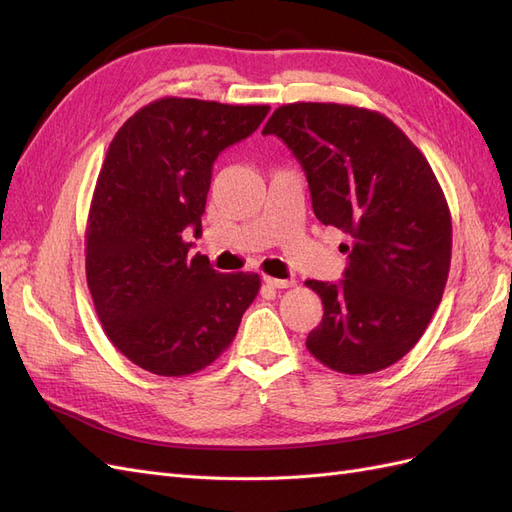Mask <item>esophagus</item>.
Masks as SVG:
<instances>
[{"label": "esophagus", "mask_w": 512, "mask_h": 512, "mask_svg": "<svg viewBox=\"0 0 512 512\" xmlns=\"http://www.w3.org/2000/svg\"><path fill=\"white\" fill-rule=\"evenodd\" d=\"M262 282H265L269 288H290L294 284L292 280H277V277H271V275L262 277Z\"/></svg>", "instance_id": "34e87169"}]
</instances>
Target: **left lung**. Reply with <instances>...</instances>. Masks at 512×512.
I'll list each match as a JSON object with an SVG mask.
<instances>
[{
    "instance_id": "8db88e82",
    "label": "left lung",
    "mask_w": 512,
    "mask_h": 512,
    "mask_svg": "<svg viewBox=\"0 0 512 512\" xmlns=\"http://www.w3.org/2000/svg\"><path fill=\"white\" fill-rule=\"evenodd\" d=\"M262 134L282 138L316 218L348 237L344 280L305 282L324 307L307 350L350 376L397 363L425 333L451 269V211L429 162L391 119L346 104H284Z\"/></svg>"
}]
</instances>
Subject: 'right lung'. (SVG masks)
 <instances>
[{"mask_svg":"<svg viewBox=\"0 0 512 512\" xmlns=\"http://www.w3.org/2000/svg\"><path fill=\"white\" fill-rule=\"evenodd\" d=\"M269 106L162 98L115 134L85 232L87 286L102 329L158 376H190L230 346L260 288L258 273H218L190 256L213 162L258 130Z\"/></svg>","mask_w":512,"mask_h":512,"instance_id":"right-lung-1","label":"right lung"}]
</instances>
